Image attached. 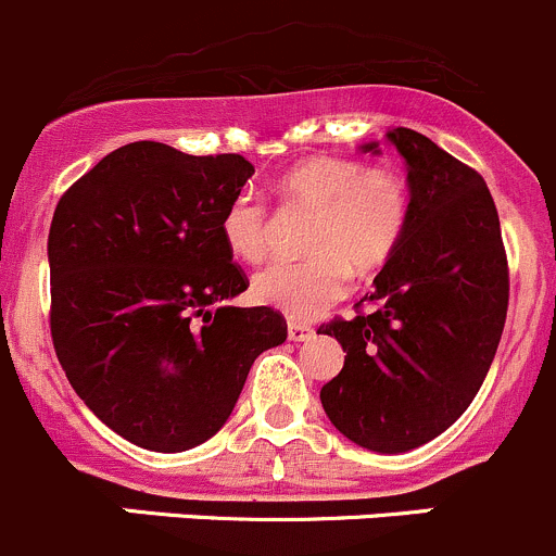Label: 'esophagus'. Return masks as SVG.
I'll return each instance as SVG.
<instances>
[{"label": "esophagus", "instance_id": "obj_1", "mask_svg": "<svg viewBox=\"0 0 556 556\" xmlns=\"http://www.w3.org/2000/svg\"><path fill=\"white\" fill-rule=\"evenodd\" d=\"M313 327H307V324H300V321H289V340H294V343H302V340H311L313 338Z\"/></svg>", "mask_w": 556, "mask_h": 556}]
</instances>
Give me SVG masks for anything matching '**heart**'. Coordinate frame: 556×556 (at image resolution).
Here are the masks:
<instances>
[{
    "mask_svg": "<svg viewBox=\"0 0 556 556\" xmlns=\"http://www.w3.org/2000/svg\"><path fill=\"white\" fill-rule=\"evenodd\" d=\"M280 207L311 211L302 262H276L256 273L251 294L289 318H316L349 291L351 270H381L405 238L410 200L392 167H365L356 159L313 156L294 164L273 186ZM222 240L232 256L262 262L270 251V218L254 194L232 197L222 213Z\"/></svg>",
    "mask_w": 556,
    "mask_h": 556,
    "instance_id": "1",
    "label": "heart"
}]
</instances>
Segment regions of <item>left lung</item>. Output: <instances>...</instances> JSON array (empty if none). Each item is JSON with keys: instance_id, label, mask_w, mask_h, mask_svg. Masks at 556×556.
Returning <instances> with one entry per match:
<instances>
[{"instance_id": "obj_1", "label": "left lung", "mask_w": 556, "mask_h": 556, "mask_svg": "<svg viewBox=\"0 0 556 556\" xmlns=\"http://www.w3.org/2000/svg\"><path fill=\"white\" fill-rule=\"evenodd\" d=\"M387 140L408 164V229L372 280L376 311L321 327L345 351L321 405L351 443L403 454L448 430L481 389L505 327L508 262L481 175L405 126Z\"/></svg>"}]
</instances>
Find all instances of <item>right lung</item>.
<instances>
[{"label":"right lung","mask_w":556,"mask_h":556,"mask_svg":"<svg viewBox=\"0 0 556 556\" xmlns=\"http://www.w3.org/2000/svg\"><path fill=\"white\" fill-rule=\"evenodd\" d=\"M251 175L240 153L140 140L108 153L53 213V349L93 416L148 452L216 435L256 356L286 340L273 307L227 305L249 278L218 224Z\"/></svg>","instance_id":"obj_1"}]
</instances>
